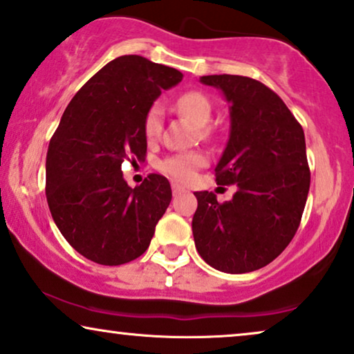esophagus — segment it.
<instances>
[{
  "label": "esophagus",
  "instance_id": "obj_1",
  "mask_svg": "<svg viewBox=\"0 0 354 354\" xmlns=\"http://www.w3.org/2000/svg\"><path fill=\"white\" fill-rule=\"evenodd\" d=\"M183 192H185V188H183L182 185H178V183H172V194H174V196L180 195V194H183Z\"/></svg>",
  "mask_w": 354,
  "mask_h": 354
}]
</instances>
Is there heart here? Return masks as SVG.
Instances as JSON below:
<instances>
[{"label": "heart", "mask_w": 354, "mask_h": 354, "mask_svg": "<svg viewBox=\"0 0 354 354\" xmlns=\"http://www.w3.org/2000/svg\"><path fill=\"white\" fill-rule=\"evenodd\" d=\"M177 109L183 115L192 118L196 125L201 127V135L211 136L209 127H206L213 117V104L200 91H188L177 99ZM143 131L148 141H154L162 131V107L159 102H154L146 112L143 120ZM206 164V156L201 153H178L162 159L159 169L167 176L180 182H192L196 176V171Z\"/></svg>", "instance_id": "heart-1"}]
</instances>
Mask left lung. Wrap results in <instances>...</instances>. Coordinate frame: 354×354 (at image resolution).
I'll use <instances>...</instances> for the list:
<instances>
[{"mask_svg": "<svg viewBox=\"0 0 354 354\" xmlns=\"http://www.w3.org/2000/svg\"><path fill=\"white\" fill-rule=\"evenodd\" d=\"M231 104V135L214 176L237 185L219 203L213 192H195V247L224 273H249L273 261L301 224L310 187L306 138L281 97L247 76H201Z\"/></svg>", "mask_w": 354, "mask_h": 354, "instance_id": "8db88e82", "label": "left lung"}]
</instances>
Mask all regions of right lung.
I'll return each instance as SVG.
<instances>
[{
	"label": "right lung",
	"mask_w": 354,
	"mask_h": 354,
	"mask_svg": "<svg viewBox=\"0 0 354 354\" xmlns=\"http://www.w3.org/2000/svg\"><path fill=\"white\" fill-rule=\"evenodd\" d=\"M182 77L176 68L123 55L95 73L63 112L47 151L45 194L59 232L87 260L113 267L149 247L171 203V183L149 174L128 187L122 162L145 160L146 112Z\"/></svg>",
	"instance_id": "1"
}]
</instances>
